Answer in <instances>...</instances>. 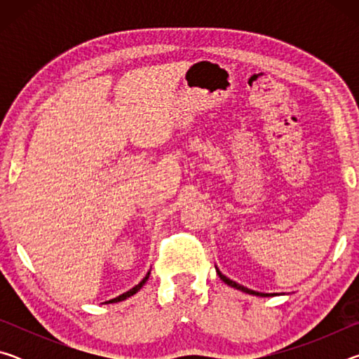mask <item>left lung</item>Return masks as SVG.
<instances>
[{
	"instance_id": "8db88e82",
	"label": "left lung",
	"mask_w": 359,
	"mask_h": 359,
	"mask_svg": "<svg viewBox=\"0 0 359 359\" xmlns=\"http://www.w3.org/2000/svg\"><path fill=\"white\" fill-rule=\"evenodd\" d=\"M217 274H218V277H220L224 283L229 285V287H233V288H236V290H241V291H244V293H248V294H255V296H263V297H266V296H274V294H276V293H258V291L248 290V288H245V287H244V285H239V283H236V282L231 280V278H228L226 276H223L222 272L218 271V269H217Z\"/></svg>"
}]
</instances>
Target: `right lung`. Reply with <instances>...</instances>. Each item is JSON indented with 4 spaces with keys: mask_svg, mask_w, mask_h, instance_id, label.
I'll return each mask as SVG.
<instances>
[{
    "mask_svg": "<svg viewBox=\"0 0 359 359\" xmlns=\"http://www.w3.org/2000/svg\"><path fill=\"white\" fill-rule=\"evenodd\" d=\"M149 276H150V272H147V276H145L141 282H139L136 287H133L130 291H126V293H123V294H120V296H117V297H114V299H111V301H107V304H111V302H120V301H125L126 297H130V296H133V294H136L139 290L142 288V285L147 282V278H149Z\"/></svg>",
    "mask_w": 359,
    "mask_h": 359,
    "instance_id": "right-lung-1",
    "label": "right lung"
}]
</instances>
